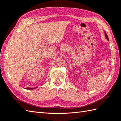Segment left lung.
<instances>
[{"mask_svg":"<svg viewBox=\"0 0 121 121\" xmlns=\"http://www.w3.org/2000/svg\"><path fill=\"white\" fill-rule=\"evenodd\" d=\"M104 34H105V37H106V38H107V39L108 40H109V38H108V35H107V34H106V32H104Z\"/></svg>","mask_w":121,"mask_h":121,"instance_id":"8db88e82","label":"left lung"}]
</instances>
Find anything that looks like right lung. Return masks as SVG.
I'll return each instance as SVG.
<instances>
[{
  "mask_svg": "<svg viewBox=\"0 0 121 121\" xmlns=\"http://www.w3.org/2000/svg\"><path fill=\"white\" fill-rule=\"evenodd\" d=\"M36 88H37V87H35V88H30V87H27V88H25L26 89H30V90H32V89H34Z\"/></svg>",
  "mask_w": 121,
  "mask_h": 121,
  "instance_id": "1",
  "label": "right lung"
}]
</instances>
